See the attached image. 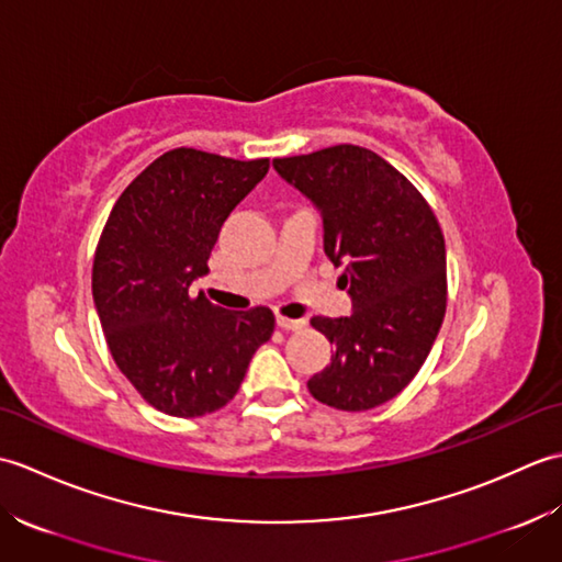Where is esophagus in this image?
Wrapping results in <instances>:
<instances>
[{
	"label": "esophagus",
	"mask_w": 562,
	"mask_h": 562,
	"mask_svg": "<svg viewBox=\"0 0 562 562\" xmlns=\"http://www.w3.org/2000/svg\"><path fill=\"white\" fill-rule=\"evenodd\" d=\"M278 326L282 330H302L306 326L304 318H288V316H278Z\"/></svg>",
	"instance_id": "1"
}]
</instances>
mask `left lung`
Masks as SVG:
<instances>
[{
  "mask_svg": "<svg viewBox=\"0 0 562 562\" xmlns=\"http://www.w3.org/2000/svg\"><path fill=\"white\" fill-rule=\"evenodd\" d=\"M314 202L324 250L345 266L352 314L314 316L336 345L308 391L338 411L376 408L411 384L447 312V250L432 207L408 178L372 149L336 145L272 161Z\"/></svg>",
  "mask_w": 562,
  "mask_h": 562,
  "instance_id": "left-lung-1",
  "label": "left lung"
}]
</instances>
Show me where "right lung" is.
<instances>
[{
    "instance_id": "obj_1",
    "label": "right lung",
    "mask_w": 562,
    "mask_h": 562,
    "mask_svg": "<svg viewBox=\"0 0 562 562\" xmlns=\"http://www.w3.org/2000/svg\"><path fill=\"white\" fill-rule=\"evenodd\" d=\"M178 147L151 161L113 205L93 256L91 290L117 369L154 408L200 417L224 408L274 328L270 308L226 312L190 296L224 220L268 173Z\"/></svg>"
}]
</instances>
